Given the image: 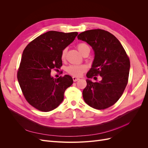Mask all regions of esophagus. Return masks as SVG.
I'll use <instances>...</instances> for the list:
<instances>
[{
	"label": "esophagus",
	"mask_w": 148,
	"mask_h": 148,
	"mask_svg": "<svg viewBox=\"0 0 148 148\" xmlns=\"http://www.w3.org/2000/svg\"><path fill=\"white\" fill-rule=\"evenodd\" d=\"M73 78V82H77V81H78V80H79V78H77V77H72Z\"/></svg>",
	"instance_id": "obj_1"
}]
</instances>
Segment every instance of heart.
I'll list each match as a JSON object with an SVG mask.
<instances>
[{
	"mask_svg": "<svg viewBox=\"0 0 148 148\" xmlns=\"http://www.w3.org/2000/svg\"><path fill=\"white\" fill-rule=\"evenodd\" d=\"M77 48L78 50V51L82 53L83 56L84 53L87 52H90L91 48L88 44L84 43V42H80L78 43L77 46ZM66 53H67V49L66 48L64 49L62 51L60 58L62 60H65L66 59ZM87 65L84 64L82 65H71L69 66L66 67V72L69 74L73 76V77H81V76L84 73L85 71L87 70Z\"/></svg>",
	"mask_w": 148,
	"mask_h": 148,
	"instance_id": "obj_1",
	"label": "heart"
}]
</instances>
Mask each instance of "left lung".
<instances>
[{
  "mask_svg": "<svg viewBox=\"0 0 148 148\" xmlns=\"http://www.w3.org/2000/svg\"><path fill=\"white\" fill-rule=\"evenodd\" d=\"M78 39L89 44L95 53L87 77H102L99 82L86 79V87L83 91L84 101L94 109L108 108L118 101L128 84L129 57L117 38L104 29L85 31L78 34Z\"/></svg>",
  "mask_w": 148,
  "mask_h": 148,
  "instance_id": "1",
  "label": "left lung"
}]
</instances>
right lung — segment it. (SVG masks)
Here are the masks:
<instances>
[{"instance_id":"add662e5","label":"right lung","mask_w":148,"mask_h":148,"mask_svg":"<svg viewBox=\"0 0 148 148\" xmlns=\"http://www.w3.org/2000/svg\"><path fill=\"white\" fill-rule=\"evenodd\" d=\"M78 34L50 31L35 38L24 49L17 78L26 100L36 109L42 112L55 109L64 100L66 88L73 84L70 75L55 79L51 72L62 66V51Z\"/></svg>"}]
</instances>
